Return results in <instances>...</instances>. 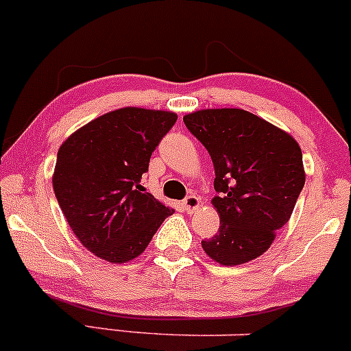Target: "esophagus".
Instances as JSON below:
<instances>
[{
    "label": "esophagus",
    "instance_id": "obj_1",
    "mask_svg": "<svg viewBox=\"0 0 351 351\" xmlns=\"http://www.w3.org/2000/svg\"><path fill=\"white\" fill-rule=\"evenodd\" d=\"M182 204H184V207H186L187 213H194L195 209H199V207H201L202 201H201V199L197 197V195L192 194V195H187V197L184 199Z\"/></svg>",
    "mask_w": 351,
    "mask_h": 351
}]
</instances>
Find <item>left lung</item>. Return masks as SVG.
Instances as JSON below:
<instances>
[{"label":"left lung","mask_w":351,"mask_h":351,"mask_svg":"<svg viewBox=\"0 0 351 351\" xmlns=\"http://www.w3.org/2000/svg\"><path fill=\"white\" fill-rule=\"evenodd\" d=\"M214 164V209L219 231L202 250L222 266H237L269 250L289 221L304 186L303 154L288 132L241 108L184 115Z\"/></svg>","instance_id":"left-lung-1"}]
</instances>
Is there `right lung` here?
<instances>
[{
    "mask_svg": "<svg viewBox=\"0 0 351 351\" xmlns=\"http://www.w3.org/2000/svg\"><path fill=\"white\" fill-rule=\"evenodd\" d=\"M177 114L125 107L70 135L58 149L53 191L82 244L110 263L137 258L164 219L165 207L141 186L150 156Z\"/></svg>",
    "mask_w": 351,
    "mask_h": 351,
    "instance_id": "right-lung-1",
    "label": "right lung"
}]
</instances>
